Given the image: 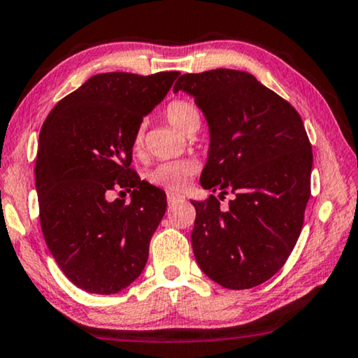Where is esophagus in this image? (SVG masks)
<instances>
[{
    "mask_svg": "<svg viewBox=\"0 0 358 358\" xmlns=\"http://www.w3.org/2000/svg\"><path fill=\"white\" fill-rule=\"evenodd\" d=\"M185 196H181L178 193H173V191H167V201L169 204H175V203H180V201H183Z\"/></svg>",
    "mask_w": 358,
    "mask_h": 358,
    "instance_id": "1",
    "label": "esophagus"
}]
</instances>
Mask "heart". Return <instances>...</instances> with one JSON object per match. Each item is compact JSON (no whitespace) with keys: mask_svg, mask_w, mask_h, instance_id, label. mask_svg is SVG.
Listing matches in <instances>:
<instances>
[{"mask_svg":"<svg viewBox=\"0 0 358 358\" xmlns=\"http://www.w3.org/2000/svg\"><path fill=\"white\" fill-rule=\"evenodd\" d=\"M165 118L172 127L183 134H194L201 124L199 110L194 103L188 100H173L165 108ZM143 129L136 131L133 138V150L139 152L143 149ZM199 165L193 159L172 160V162H164L155 167L149 173V180L154 185L162 186L167 189H183L189 180L198 173Z\"/></svg>","mask_w":358,"mask_h":358,"instance_id":"b5f03b06","label":"heart"}]
</instances>
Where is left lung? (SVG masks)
Masks as SVG:
<instances>
[{
  "instance_id": "left-lung-1",
  "label": "left lung",
  "mask_w": 358,
  "mask_h": 358,
  "mask_svg": "<svg viewBox=\"0 0 358 358\" xmlns=\"http://www.w3.org/2000/svg\"><path fill=\"white\" fill-rule=\"evenodd\" d=\"M178 90L194 99L209 127L201 186L219 198L235 194L225 210L215 196L193 201L194 258L225 289H251L278 273L300 236L313 165L303 122L245 71L183 74Z\"/></svg>"
}]
</instances>
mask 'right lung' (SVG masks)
I'll list each match as a JSON object with an SVG mask.
<instances>
[{
    "instance_id": "obj_1",
    "label": "right lung",
    "mask_w": 358,
    "mask_h": 358,
    "mask_svg": "<svg viewBox=\"0 0 358 358\" xmlns=\"http://www.w3.org/2000/svg\"><path fill=\"white\" fill-rule=\"evenodd\" d=\"M178 74H95L55 105L40 131V225L59 269L89 294L127 289L148 263L167 198L129 167L133 138ZM115 187L131 191L128 205L106 199Z\"/></svg>"
}]
</instances>
